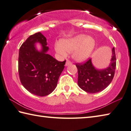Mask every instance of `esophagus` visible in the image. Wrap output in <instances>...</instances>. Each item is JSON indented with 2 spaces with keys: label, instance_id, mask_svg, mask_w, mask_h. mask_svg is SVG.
I'll return each mask as SVG.
<instances>
[{
  "label": "esophagus",
  "instance_id": "34e87169",
  "mask_svg": "<svg viewBox=\"0 0 131 131\" xmlns=\"http://www.w3.org/2000/svg\"><path fill=\"white\" fill-rule=\"evenodd\" d=\"M71 64H72L71 62L68 60H67V61H66V66H69V65H71Z\"/></svg>",
  "mask_w": 131,
  "mask_h": 131
}]
</instances>
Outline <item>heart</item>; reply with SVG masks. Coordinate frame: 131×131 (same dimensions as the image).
<instances>
[{"label": "heart", "instance_id": "b5f03b06", "mask_svg": "<svg viewBox=\"0 0 131 131\" xmlns=\"http://www.w3.org/2000/svg\"><path fill=\"white\" fill-rule=\"evenodd\" d=\"M95 46V41L90 36L79 34L72 37L62 38L54 45V49L59 54L67 56V52H72V59L82 63L90 57Z\"/></svg>", "mask_w": 131, "mask_h": 131}]
</instances>
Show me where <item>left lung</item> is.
<instances>
[{
    "mask_svg": "<svg viewBox=\"0 0 131 131\" xmlns=\"http://www.w3.org/2000/svg\"><path fill=\"white\" fill-rule=\"evenodd\" d=\"M78 72V84L82 90L89 93H97L108 86L115 72L116 58L114 48H112V56L109 66L104 69H97L91 59L83 64H76Z\"/></svg>",
    "mask_w": 131,
    "mask_h": 131,
    "instance_id": "obj_1",
    "label": "left lung"
}]
</instances>
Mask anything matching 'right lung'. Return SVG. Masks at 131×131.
<instances>
[{"label": "right lung", "instance_id": "1", "mask_svg": "<svg viewBox=\"0 0 131 131\" xmlns=\"http://www.w3.org/2000/svg\"><path fill=\"white\" fill-rule=\"evenodd\" d=\"M40 43L41 49L36 48ZM49 48L45 37L40 32L29 36L19 50L18 72L23 86L34 95L43 97L56 88L66 60L59 61L47 52Z\"/></svg>", "mask_w": 131, "mask_h": 131}]
</instances>
